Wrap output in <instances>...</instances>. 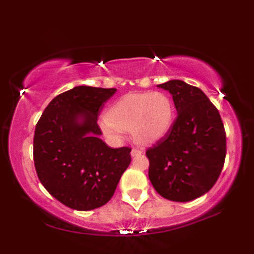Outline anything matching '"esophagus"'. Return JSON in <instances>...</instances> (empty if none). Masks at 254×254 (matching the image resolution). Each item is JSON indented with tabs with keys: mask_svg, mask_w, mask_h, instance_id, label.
I'll use <instances>...</instances> for the list:
<instances>
[{
	"mask_svg": "<svg viewBox=\"0 0 254 254\" xmlns=\"http://www.w3.org/2000/svg\"><path fill=\"white\" fill-rule=\"evenodd\" d=\"M142 154H143V151H142L141 149H137V148H133V149H131V151H130L131 157H136V156L142 155Z\"/></svg>",
	"mask_w": 254,
	"mask_h": 254,
	"instance_id": "1",
	"label": "esophagus"
}]
</instances>
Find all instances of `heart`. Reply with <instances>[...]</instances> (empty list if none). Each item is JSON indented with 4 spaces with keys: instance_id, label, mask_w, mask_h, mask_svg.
I'll use <instances>...</instances> for the list:
<instances>
[{
    "instance_id": "obj_1",
    "label": "heart",
    "mask_w": 254,
    "mask_h": 254,
    "mask_svg": "<svg viewBox=\"0 0 254 254\" xmlns=\"http://www.w3.org/2000/svg\"><path fill=\"white\" fill-rule=\"evenodd\" d=\"M173 120L175 106L165 93H127L109 107L100 126L114 140L120 138L121 130L131 131L137 142L149 144L164 137Z\"/></svg>"
}]
</instances>
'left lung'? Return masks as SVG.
Masks as SVG:
<instances>
[{
	"label": "left lung",
	"instance_id": "left-lung-1",
	"mask_svg": "<svg viewBox=\"0 0 254 254\" xmlns=\"http://www.w3.org/2000/svg\"><path fill=\"white\" fill-rule=\"evenodd\" d=\"M172 95L171 129L145 152L149 179L159 195L187 202L206 194L221 175L227 154L221 116L203 91L180 79L157 85Z\"/></svg>",
	"mask_w": 254,
	"mask_h": 254
}]
</instances>
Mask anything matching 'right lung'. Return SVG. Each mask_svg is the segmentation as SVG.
I'll return each instance as SVG.
<instances>
[{"instance_id": "right-lung-1", "label": "right lung", "mask_w": 254, "mask_h": 254, "mask_svg": "<svg viewBox=\"0 0 254 254\" xmlns=\"http://www.w3.org/2000/svg\"><path fill=\"white\" fill-rule=\"evenodd\" d=\"M117 89L75 86L55 97L38 121L33 159L40 183L75 210H92L113 196L130 164V148H110L99 136L100 111Z\"/></svg>"}]
</instances>
